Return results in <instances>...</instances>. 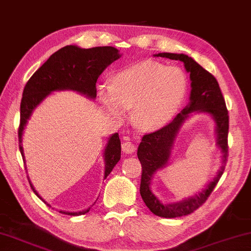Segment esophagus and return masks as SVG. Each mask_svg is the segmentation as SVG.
<instances>
[{
    "mask_svg": "<svg viewBox=\"0 0 251 251\" xmlns=\"http://www.w3.org/2000/svg\"><path fill=\"white\" fill-rule=\"evenodd\" d=\"M122 150H123V151H124L125 153H127V154H130V153L135 152L136 144L133 143V142H130L129 140H126L125 142H123Z\"/></svg>",
    "mask_w": 251,
    "mask_h": 251,
    "instance_id": "1",
    "label": "esophagus"
}]
</instances>
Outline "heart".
<instances>
[{
    "label": "heart",
    "mask_w": 251,
    "mask_h": 251,
    "mask_svg": "<svg viewBox=\"0 0 251 251\" xmlns=\"http://www.w3.org/2000/svg\"><path fill=\"white\" fill-rule=\"evenodd\" d=\"M187 77L178 66L144 61L119 71L111 85L100 88V99L111 115L124 116L133 106V121L143 128L166 124L180 108Z\"/></svg>",
    "instance_id": "1"
}]
</instances>
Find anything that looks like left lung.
<instances>
[{"label":"left lung","mask_w":251,"mask_h":251,"mask_svg":"<svg viewBox=\"0 0 251 251\" xmlns=\"http://www.w3.org/2000/svg\"><path fill=\"white\" fill-rule=\"evenodd\" d=\"M156 57H164L184 63L190 78L189 102L179 113L174 121L159 130L147 134L138 145L137 156L142 164V178L140 193L144 203L153 214L161 218L171 219L188 215L207 200L218 184L224 171L227 160V133H229V115L226 101L216 78L204 70L197 62L185 54L159 53ZM194 113H207L216 123L217 145L223 153V166L216 177L204 188L194 197L186 198L179 202L164 204L151 192V180L158 171L165 167L170 161L175 138L182 125Z\"/></svg>","instance_id":"obj_1"}]
</instances>
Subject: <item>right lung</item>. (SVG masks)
Instances as JSON below:
<instances>
[{"mask_svg": "<svg viewBox=\"0 0 251 251\" xmlns=\"http://www.w3.org/2000/svg\"><path fill=\"white\" fill-rule=\"evenodd\" d=\"M122 54L117 48L111 46L93 47L85 50L75 45H69L55 51L38 70L29 78L22 93L20 104V127H19V142L20 152L25 164V152L22 148V135L25 127L33 110L55 91H74L87 97L88 99L97 98L96 83L107 66L116 59L121 58ZM121 140L118 133L108 137L103 150L104 179L111 173L114 167L121 160ZM29 178V177H28ZM29 184L33 193L44 201L29 178ZM45 204L50 206L46 201ZM90 207L80 212L59 211L62 214L82 215L89 212Z\"/></svg>", "mask_w": 251, "mask_h": 251, "instance_id": "1", "label": "right lung"}]
</instances>
